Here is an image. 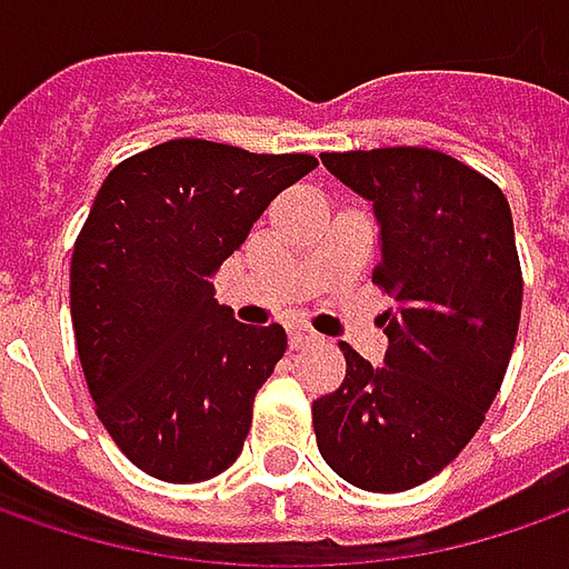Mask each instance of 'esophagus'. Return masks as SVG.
<instances>
[{"label":"esophagus","mask_w":569,"mask_h":569,"mask_svg":"<svg viewBox=\"0 0 569 569\" xmlns=\"http://www.w3.org/2000/svg\"><path fill=\"white\" fill-rule=\"evenodd\" d=\"M288 336H291V348H303V345H310V341L317 339V332H313V329H307V326H295Z\"/></svg>","instance_id":"obj_1"}]
</instances>
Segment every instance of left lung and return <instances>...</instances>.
Here are the masks:
<instances>
[{
  "label": "left lung",
  "mask_w": 569,
  "mask_h": 569,
  "mask_svg": "<svg viewBox=\"0 0 569 569\" xmlns=\"http://www.w3.org/2000/svg\"><path fill=\"white\" fill-rule=\"evenodd\" d=\"M319 158L373 202V281L392 307L380 367L341 341L345 382L313 402L317 447L355 488L408 491L466 449L500 392L522 310L513 214L488 177L433 148Z\"/></svg>",
  "instance_id": "1"
}]
</instances>
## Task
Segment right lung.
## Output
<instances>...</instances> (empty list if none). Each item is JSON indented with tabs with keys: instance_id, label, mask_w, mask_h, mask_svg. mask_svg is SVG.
I'll return each instance as SVG.
<instances>
[{
	"instance_id": "1",
	"label": "right lung",
	"mask_w": 569,
	"mask_h": 569,
	"mask_svg": "<svg viewBox=\"0 0 569 569\" xmlns=\"http://www.w3.org/2000/svg\"><path fill=\"white\" fill-rule=\"evenodd\" d=\"M310 154L173 139L117 164L72 252V329L100 425L148 475L196 485L230 469L288 336L243 326L214 272Z\"/></svg>"
}]
</instances>
